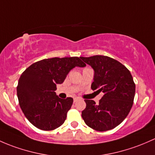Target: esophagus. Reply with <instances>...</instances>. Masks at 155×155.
I'll return each mask as SVG.
<instances>
[{"label":"esophagus","mask_w":155,"mask_h":155,"mask_svg":"<svg viewBox=\"0 0 155 155\" xmlns=\"http://www.w3.org/2000/svg\"><path fill=\"white\" fill-rule=\"evenodd\" d=\"M79 98H74V99H73V102H77V101L78 100H79Z\"/></svg>","instance_id":"esophagus-1"}]
</instances>
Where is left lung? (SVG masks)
I'll return each instance as SVG.
<instances>
[{
  "instance_id": "left-lung-1",
  "label": "left lung",
  "mask_w": 155,
  "mask_h": 155,
  "mask_svg": "<svg viewBox=\"0 0 155 155\" xmlns=\"http://www.w3.org/2000/svg\"><path fill=\"white\" fill-rule=\"evenodd\" d=\"M94 71L91 89L102 92L98 105L84 99L82 117L87 126L105 131L119 125L128 116L135 94V84L130 71L117 60L105 56L80 57Z\"/></svg>"
}]
</instances>
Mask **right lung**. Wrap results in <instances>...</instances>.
I'll return each instance as SVG.
<instances>
[{
	"instance_id": "right-lung-1",
	"label": "right lung",
	"mask_w": 155,
	"mask_h": 155,
	"mask_svg": "<svg viewBox=\"0 0 155 155\" xmlns=\"http://www.w3.org/2000/svg\"><path fill=\"white\" fill-rule=\"evenodd\" d=\"M85 66L79 57H56L34 63L21 75L17 87L19 105L34 126L51 131L64 123L73 99L59 98L55 92L56 84H62L75 67Z\"/></svg>"
}]
</instances>
